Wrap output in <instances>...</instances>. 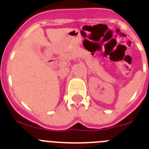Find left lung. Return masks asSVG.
Listing matches in <instances>:
<instances>
[{"instance_id":"1","label":"left lung","mask_w":149,"mask_h":149,"mask_svg":"<svg viewBox=\"0 0 149 149\" xmlns=\"http://www.w3.org/2000/svg\"><path fill=\"white\" fill-rule=\"evenodd\" d=\"M148 69H149V65H148Z\"/></svg>"}]
</instances>
